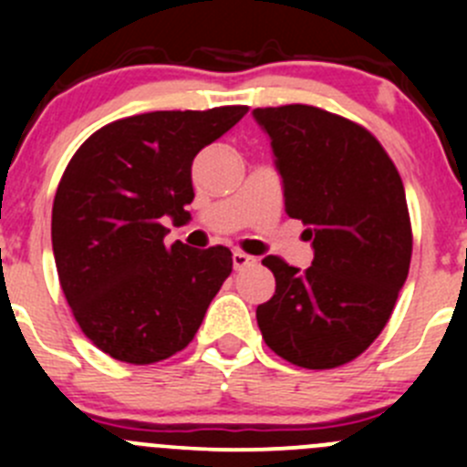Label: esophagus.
<instances>
[{
    "mask_svg": "<svg viewBox=\"0 0 467 467\" xmlns=\"http://www.w3.org/2000/svg\"><path fill=\"white\" fill-rule=\"evenodd\" d=\"M257 260L253 255H248V253L244 251H234L233 253V266L234 271H242V268H248V266H255Z\"/></svg>",
    "mask_w": 467,
    "mask_h": 467,
    "instance_id": "esophagus-1",
    "label": "esophagus"
}]
</instances>
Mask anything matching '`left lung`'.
Instances as JSON below:
<instances>
[{
  "label": "left lung",
  "instance_id": "left-lung-1",
  "mask_svg": "<svg viewBox=\"0 0 467 467\" xmlns=\"http://www.w3.org/2000/svg\"><path fill=\"white\" fill-rule=\"evenodd\" d=\"M285 182V210L307 225L314 262L262 264L275 294L257 307L262 338L277 357L329 370L368 350L409 275L411 216L402 178L368 129L305 103L255 108Z\"/></svg>",
  "mask_w": 467,
  "mask_h": 467
}]
</instances>
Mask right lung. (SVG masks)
I'll list each match as a JSON object with an SVG mask.
<instances>
[{
  "mask_svg": "<svg viewBox=\"0 0 467 467\" xmlns=\"http://www.w3.org/2000/svg\"><path fill=\"white\" fill-rule=\"evenodd\" d=\"M248 112L155 110L101 126L58 182L51 244L78 327L112 359L146 366L185 350L233 273L225 246L164 244V216L190 219L196 153Z\"/></svg>",
  "mask_w": 467,
  "mask_h": 467,
  "instance_id": "right-lung-1",
  "label": "right lung"
}]
</instances>
